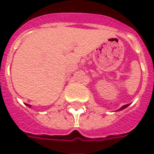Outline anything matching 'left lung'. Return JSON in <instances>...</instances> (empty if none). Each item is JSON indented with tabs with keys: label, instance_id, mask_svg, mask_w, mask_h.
Returning a JSON list of instances; mask_svg holds the SVG:
<instances>
[{
	"label": "left lung",
	"instance_id": "1",
	"mask_svg": "<svg viewBox=\"0 0 154 154\" xmlns=\"http://www.w3.org/2000/svg\"><path fill=\"white\" fill-rule=\"evenodd\" d=\"M129 104H128V105H123V106H122V107H121L118 110H122V109H125V108L126 107H128V106H129Z\"/></svg>",
	"mask_w": 154,
	"mask_h": 154
}]
</instances>
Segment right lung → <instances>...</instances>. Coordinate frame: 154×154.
<instances>
[{
    "label": "right lung",
    "instance_id": "add662e5",
    "mask_svg": "<svg viewBox=\"0 0 154 154\" xmlns=\"http://www.w3.org/2000/svg\"><path fill=\"white\" fill-rule=\"evenodd\" d=\"M26 105H27V106H29V107H30V106H31V105H28V104H26Z\"/></svg>",
    "mask_w": 154,
    "mask_h": 154
}]
</instances>
